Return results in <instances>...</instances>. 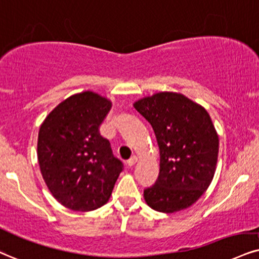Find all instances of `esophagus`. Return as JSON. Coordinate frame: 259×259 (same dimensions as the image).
<instances>
[{"label": "esophagus", "instance_id": "34e87169", "mask_svg": "<svg viewBox=\"0 0 259 259\" xmlns=\"http://www.w3.org/2000/svg\"><path fill=\"white\" fill-rule=\"evenodd\" d=\"M136 163H137L136 156H133V157H131L128 161H127V165H128V167H133V165H135Z\"/></svg>", "mask_w": 259, "mask_h": 259}]
</instances>
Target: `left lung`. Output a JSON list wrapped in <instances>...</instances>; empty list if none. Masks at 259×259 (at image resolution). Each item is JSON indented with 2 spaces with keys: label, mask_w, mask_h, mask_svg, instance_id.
Wrapping results in <instances>:
<instances>
[{
  "label": "left lung",
  "mask_w": 259,
  "mask_h": 259,
  "mask_svg": "<svg viewBox=\"0 0 259 259\" xmlns=\"http://www.w3.org/2000/svg\"><path fill=\"white\" fill-rule=\"evenodd\" d=\"M154 130L159 174L144 190L148 205L159 212L191 206L215 174L219 137L207 111L184 95L159 92L135 103Z\"/></svg>",
  "instance_id": "obj_1"
}]
</instances>
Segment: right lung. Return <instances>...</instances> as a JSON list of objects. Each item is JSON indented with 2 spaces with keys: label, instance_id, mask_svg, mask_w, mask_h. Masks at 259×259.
I'll return each instance as SVG.
<instances>
[{
  "label": "right lung",
  "instance_id": "1",
  "mask_svg": "<svg viewBox=\"0 0 259 259\" xmlns=\"http://www.w3.org/2000/svg\"><path fill=\"white\" fill-rule=\"evenodd\" d=\"M111 108L91 91L71 96L41 123L38 162L48 188L63 206L90 211L104 205L122 171L100 126Z\"/></svg>",
  "mask_w": 259,
  "mask_h": 259
}]
</instances>
